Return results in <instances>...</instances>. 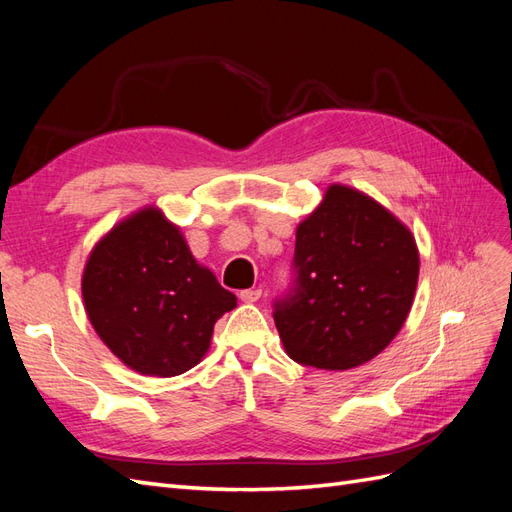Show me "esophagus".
Returning a JSON list of instances; mask_svg holds the SVG:
<instances>
[{
    "label": "esophagus",
    "instance_id": "obj_1",
    "mask_svg": "<svg viewBox=\"0 0 512 512\" xmlns=\"http://www.w3.org/2000/svg\"><path fill=\"white\" fill-rule=\"evenodd\" d=\"M260 294H262L260 288H247V290H241V292H239V299H241L243 303H256V301L260 299Z\"/></svg>",
    "mask_w": 512,
    "mask_h": 512
}]
</instances>
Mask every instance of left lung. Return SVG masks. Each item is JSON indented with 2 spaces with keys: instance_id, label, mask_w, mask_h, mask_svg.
<instances>
[{
  "instance_id": "1",
  "label": "left lung",
  "mask_w": 512,
  "mask_h": 512,
  "mask_svg": "<svg viewBox=\"0 0 512 512\" xmlns=\"http://www.w3.org/2000/svg\"><path fill=\"white\" fill-rule=\"evenodd\" d=\"M297 288L275 305L292 361L344 371L378 356L404 327L418 284L416 239L376 198L331 183L297 226Z\"/></svg>"
}]
</instances>
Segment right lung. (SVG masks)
<instances>
[{"label":"right lung","mask_w":512,"mask_h":512,"mask_svg":"<svg viewBox=\"0 0 512 512\" xmlns=\"http://www.w3.org/2000/svg\"><path fill=\"white\" fill-rule=\"evenodd\" d=\"M81 294L104 346L136 374L158 378L203 361L215 322L237 307L156 205L132 211L96 241Z\"/></svg>","instance_id":"add662e5"}]
</instances>
